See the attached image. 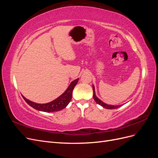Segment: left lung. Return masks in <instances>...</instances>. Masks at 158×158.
I'll return each mask as SVG.
<instances>
[{
	"label": "left lung",
	"instance_id": "8db88e82",
	"mask_svg": "<svg viewBox=\"0 0 158 158\" xmlns=\"http://www.w3.org/2000/svg\"><path fill=\"white\" fill-rule=\"evenodd\" d=\"M93 92H94V95H93V97H94V99L95 101V102H96L97 103H98L99 105H100V106H102V107H103L104 108H106V109H117L119 107H121V106H111V105H107L106 103H105L103 102H102L101 100H100L99 99H98L97 98L96 95H95V89H94V86L93 85Z\"/></svg>",
	"mask_w": 158,
	"mask_h": 158
}]
</instances>
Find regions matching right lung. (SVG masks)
<instances>
[{
	"instance_id": "right-lung-1",
	"label": "right lung",
	"mask_w": 158,
	"mask_h": 158,
	"mask_svg": "<svg viewBox=\"0 0 158 158\" xmlns=\"http://www.w3.org/2000/svg\"><path fill=\"white\" fill-rule=\"evenodd\" d=\"M78 78L74 80L73 82H72L65 92L62 94L60 97L56 98V99L53 100V101L47 103L45 104H39L35 103L34 102H32L30 100L27 99L23 96V98L24 99L26 102L32 107L35 109L39 110L41 111L44 112H55L60 111V110L63 109L66 106H68V104L70 103V100L72 99V94H73V91L75 87L76 84L78 83Z\"/></svg>"
}]
</instances>
